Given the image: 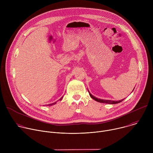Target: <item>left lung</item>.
<instances>
[{
  "mask_svg": "<svg viewBox=\"0 0 153 153\" xmlns=\"http://www.w3.org/2000/svg\"><path fill=\"white\" fill-rule=\"evenodd\" d=\"M135 88V87H134ZM134 89H133V90H134ZM88 92H89V91H88ZM89 94H90V97L92 98V99H93L94 100H96V101H97V102H100V103H108V104H116V103H120V102H121L122 101H123V100H124V99H122V100H105V99H98V98H97V97H96L95 96H93L90 92H89Z\"/></svg>",
  "mask_w": 153,
  "mask_h": 153,
  "instance_id": "obj_1",
  "label": "left lung"
}]
</instances>
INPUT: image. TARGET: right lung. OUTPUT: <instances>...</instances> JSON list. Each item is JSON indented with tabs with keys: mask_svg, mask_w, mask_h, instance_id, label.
Segmentation results:
<instances>
[{
	"mask_svg": "<svg viewBox=\"0 0 153 153\" xmlns=\"http://www.w3.org/2000/svg\"><path fill=\"white\" fill-rule=\"evenodd\" d=\"M62 99H63V97H62L59 100H62ZM56 103V102H54V103H51V104H48V105H47V106H51V105H55Z\"/></svg>",
	"mask_w": 153,
	"mask_h": 153,
	"instance_id": "obj_1",
	"label": "right lung"
}]
</instances>
